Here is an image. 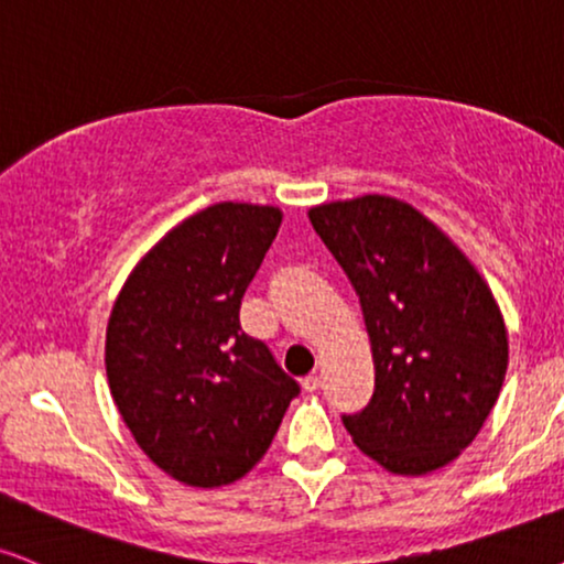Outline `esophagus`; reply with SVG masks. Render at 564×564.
<instances>
[{"label":"esophagus","mask_w":564,"mask_h":564,"mask_svg":"<svg viewBox=\"0 0 564 564\" xmlns=\"http://www.w3.org/2000/svg\"><path fill=\"white\" fill-rule=\"evenodd\" d=\"M301 384H303L305 392H316V389L322 387V377H316V373H311V377H305V379L301 381Z\"/></svg>","instance_id":"34e87169"}]
</instances>
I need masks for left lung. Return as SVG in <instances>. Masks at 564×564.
Segmentation results:
<instances>
[{
    "instance_id": "8db88e82",
    "label": "left lung",
    "mask_w": 564,
    "mask_h": 564,
    "mask_svg": "<svg viewBox=\"0 0 564 564\" xmlns=\"http://www.w3.org/2000/svg\"><path fill=\"white\" fill-rule=\"evenodd\" d=\"M308 219L356 290L371 343L373 398L345 429L389 474L444 468L476 440L505 384L510 343L495 293L400 198L329 200Z\"/></svg>"
}]
</instances>
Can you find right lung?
Instances as JSON below:
<instances>
[{"label":"right lung","mask_w":564,"mask_h":564,"mask_svg":"<svg viewBox=\"0 0 564 564\" xmlns=\"http://www.w3.org/2000/svg\"><path fill=\"white\" fill-rule=\"evenodd\" d=\"M276 206L221 200L172 227L124 280L104 364L115 405L149 460L217 489L256 468L301 392L240 301L276 238Z\"/></svg>","instance_id":"obj_1"}]
</instances>
